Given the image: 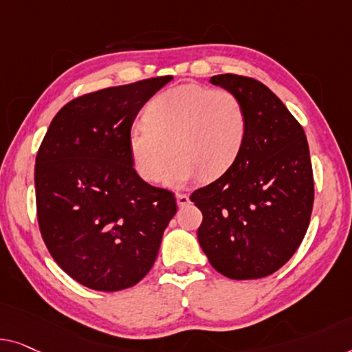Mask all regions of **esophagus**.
<instances>
[{
	"label": "esophagus",
	"instance_id": "esophagus-1",
	"mask_svg": "<svg viewBox=\"0 0 352 352\" xmlns=\"http://www.w3.org/2000/svg\"><path fill=\"white\" fill-rule=\"evenodd\" d=\"M177 206L178 207H185L190 204V196L188 194H177Z\"/></svg>",
	"mask_w": 352,
	"mask_h": 352
}]
</instances>
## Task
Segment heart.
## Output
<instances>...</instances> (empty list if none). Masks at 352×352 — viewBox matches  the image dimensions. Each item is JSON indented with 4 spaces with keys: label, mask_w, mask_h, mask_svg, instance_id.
<instances>
[{
    "label": "heart",
    "mask_w": 352,
    "mask_h": 352,
    "mask_svg": "<svg viewBox=\"0 0 352 352\" xmlns=\"http://www.w3.org/2000/svg\"><path fill=\"white\" fill-rule=\"evenodd\" d=\"M248 133V117L237 94L229 90L180 85L151 99L144 123L128 133V148L138 174L158 182L172 160L164 183L183 188L199 177L217 180L237 162Z\"/></svg>",
    "instance_id": "b5f03b06"
}]
</instances>
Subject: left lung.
I'll return each mask as SVG.
<instances>
[{"label":"left lung","instance_id":"obj_1","mask_svg":"<svg viewBox=\"0 0 352 352\" xmlns=\"http://www.w3.org/2000/svg\"><path fill=\"white\" fill-rule=\"evenodd\" d=\"M242 99L248 133L226 174L191 194L202 212L199 245L219 274L256 280L286 264L310 224L314 183L307 135L275 93L254 78H210Z\"/></svg>","mask_w":352,"mask_h":352}]
</instances>
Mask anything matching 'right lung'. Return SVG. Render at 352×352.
<instances>
[{"instance_id": "right-lung-1", "label": "right lung", "mask_w": 352, "mask_h": 352, "mask_svg": "<svg viewBox=\"0 0 352 352\" xmlns=\"http://www.w3.org/2000/svg\"><path fill=\"white\" fill-rule=\"evenodd\" d=\"M172 76L110 87L67 102L36 156V207L52 258L94 291L131 287L148 274L177 213L174 194L134 170L128 133Z\"/></svg>"}]
</instances>
